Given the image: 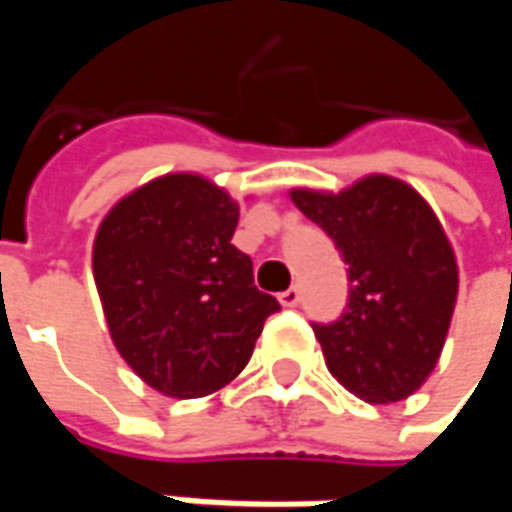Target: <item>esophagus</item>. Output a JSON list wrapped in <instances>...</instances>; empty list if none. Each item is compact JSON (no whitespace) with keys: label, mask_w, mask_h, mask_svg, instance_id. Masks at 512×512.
Returning a JSON list of instances; mask_svg holds the SVG:
<instances>
[{"label":"esophagus","mask_w":512,"mask_h":512,"mask_svg":"<svg viewBox=\"0 0 512 512\" xmlns=\"http://www.w3.org/2000/svg\"><path fill=\"white\" fill-rule=\"evenodd\" d=\"M279 302H282V307L299 305V302H302V293H299V287H287V290H282V293H279Z\"/></svg>","instance_id":"1"}]
</instances>
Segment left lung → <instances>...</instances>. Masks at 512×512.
<instances>
[{"label":"left lung","instance_id":"8db88e82","mask_svg":"<svg viewBox=\"0 0 512 512\" xmlns=\"http://www.w3.org/2000/svg\"><path fill=\"white\" fill-rule=\"evenodd\" d=\"M293 205L342 250L350 296L313 325L327 370L373 404L413 396L442 356L459 265L433 207L402 179L373 173L339 193L293 187Z\"/></svg>","mask_w":512,"mask_h":512}]
</instances>
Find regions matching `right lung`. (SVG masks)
I'll return each mask as SVG.
<instances>
[{
  "instance_id": "obj_1",
  "label": "right lung",
  "mask_w": 512,
  "mask_h": 512,
  "mask_svg": "<svg viewBox=\"0 0 512 512\" xmlns=\"http://www.w3.org/2000/svg\"><path fill=\"white\" fill-rule=\"evenodd\" d=\"M239 202L199 173H165L110 207L93 239V279L128 367L173 399H202L250 362L279 310L233 245Z\"/></svg>"
}]
</instances>
